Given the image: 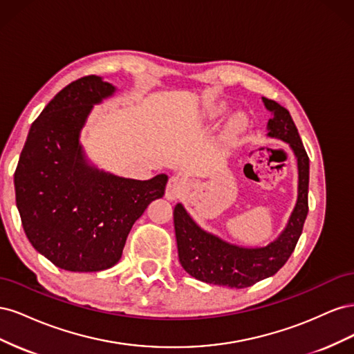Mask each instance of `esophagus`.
Listing matches in <instances>:
<instances>
[{
  "label": "esophagus",
  "mask_w": 354,
  "mask_h": 354,
  "mask_svg": "<svg viewBox=\"0 0 354 354\" xmlns=\"http://www.w3.org/2000/svg\"><path fill=\"white\" fill-rule=\"evenodd\" d=\"M186 189V181L183 177L176 176V177H171L169 183L167 186V198L168 199H177L181 195H183V192Z\"/></svg>",
  "instance_id": "esophagus-1"
}]
</instances>
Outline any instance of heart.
Masks as SVG:
<instances>
[{
  "mask_svg": "<svg viewBox=\"0 0 354 354\" xmlns=\"http://www.w3.org/2000/svg\"><path fill=\"white\" fill-rule=\"evenodd\" d=\"M223 109H224V106L223 104H212L211 108H209V115L211 116H217V115H220L221 112H223ZM245 128V120L242 116H234L233 120L229 122V125H227V131H229V134H238V133H241L242 130Z\"/></svg>",
  "mask_w": 354,
  "mask_h": 354,
  "instance_id": "b5f03b06",
  "label": "heart"
}]
</instances>
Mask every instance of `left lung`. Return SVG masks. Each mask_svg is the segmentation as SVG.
Here are the masks:
<instances>
[{
	"mask_svg": "<svg viewBox=\"0 0 354 354\" xmlns=\"http://www.w3.org/2000/svg\"><path fill=\"white\" fill-rule=\"evenodd\" d=\"M273 118L267 124L270 137L281 138L294 151L298 162V199L286 229L263 248H241L202 230L181 203L174 208L178 259L198 281L229 288H248L282 269L301 236L308 212V156L289 112L274 100L263 97Z\"/></svg>",
	"mask_w": 354,
	"mask_h": 354,
	"instance_id": "left-lung-1",
	"label": "left lung"
}]
</instances>
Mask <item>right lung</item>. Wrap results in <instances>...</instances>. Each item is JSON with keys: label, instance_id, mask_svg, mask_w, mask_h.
Wrapping results in <instances>:
<instances>
[{"label": "right lung", "instance_id": "obj_1", "mask_svg": "<svg viewBox=\"0 0 354 354\" xmlns=\"http://www.w3.org/2000/svg\"><path fill=\"white\" fill-rule=\"evenodd\" d=\"M113 91L95 75L66 85L32 122L15 171L26 236L63 270L100 272L115 266L136 220L165 194V174L131 180L85 162L80 131L93 104Z\"/></svg>", "mask_w": 354, "mask_h": 354}]
</instances>
